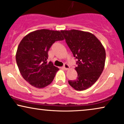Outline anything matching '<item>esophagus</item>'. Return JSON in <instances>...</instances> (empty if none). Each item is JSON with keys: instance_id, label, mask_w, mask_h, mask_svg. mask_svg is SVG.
Listing matches in <instances>:
<instances>
[{"instance_id": "esophagus-1", "label": "esophagus", "mask_w": 124, "mask_h": 124, "mask_svg": "<svg viewBox=\"0 0 124 124\" xmlns=\"http://www.w3.org/2000/svg\"><path fill=\"white\" fill-rule=\"evenodd\" d=\"M62 68H63L65 70H68L70 69V66L68 64H65L64 65V66L62 67Z\"/></svg>"}]
</instances>
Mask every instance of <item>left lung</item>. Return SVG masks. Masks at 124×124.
<instances>
[{
    "label": "left lung",
    "instance_id": "8db88e82",
    "mask_svg": "<svg viewBox=\"0 0 124 124\" xmlns=\"http://www.w3.org/2000/svg\"><path fill=\"white\" fill-rule=\"evenodd\" d=\"M73 55L77 59L78 77L68 80L75 90L83 91L97 82L104 69L106 52L100 41L92 33L78 30H62Z\"/></svg>",
    "mask_w": 124,
    "mask_h": 124
}]
</instances>
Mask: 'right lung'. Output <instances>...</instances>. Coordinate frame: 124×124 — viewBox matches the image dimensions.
I'll use <instances>...</instances> for the list:
<instances>
[{
  "label": "right lung",
  "instance_id": "right-lung-1",
  "mask_svg": "<svg viewBox=\"0 0 124 124\" xmlns=\"http://www.w3.org/2000/svg\"><path fill=\"white\" fill-rule=\"evenodd\" d=\"M62 31L41 29L24 37L18 46L16 61L21 75L32 86L44 88L52 83L59 69L46 62L55 41L63 40Z\"/></svg>",
  "mask_w": 124,
  "mask_h": 124
}]
</instances>
